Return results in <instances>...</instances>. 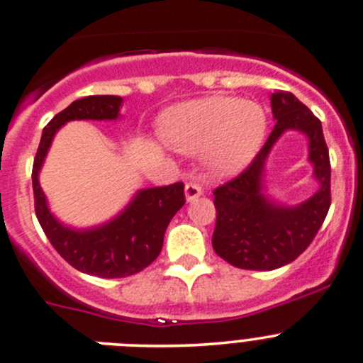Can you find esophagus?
<instances>
[{
    "label": "esophagus",
    "mask_w": 363,
    "mask_h": 363,
    "mask_svg": "<svg viewBox=\"0 0 363 363\" xmlns=\"http://www.w3.org/2000/svg\"><path fill=\"white\" fill-rule=\"evenodd\" d=\"M184 193H186V200L193 201V200H196V198H200L201 194H203V188H201L198 182L191 181V182H188V184H186Z\"/></svg>",
    "instance_id": "34e87169"
}]
</instances>
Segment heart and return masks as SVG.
Returning <instances> with one entry per match:
<instances>
[{"instance_id":"1","label":"heart","mask_w":363,"mask_h":363,"mask_svg":"<svg viewBox=\"0 0 363 363\" xmlns=\"http://www.w3.org/2000/svg\"><path fill=\"white\" fill-rule=\"evenodd\" d=\"M266 128L261 104L217 95L172 109L163 121V137L179 151H205L211 170L228 175L249 165L262 146Z\"/></svg>"}]
</instances>
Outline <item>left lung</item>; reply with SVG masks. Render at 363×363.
Masks as SVG:
<instances>
[{"label":"left lung","mask_w":363,"mask_h":363,"mask_svg":"<svg viewBox=\"0 0 363 363\" xmlns=\"http://www.w3.org/2000/svg\"><path fill=\"white\" fill-rule=\"evenodd\" d=\"M272 111L277 125L262 150L238 177L213 191V250L235 268L255 272L281 268L299 257L330 207V160L320 120L291 91L272 94ZM287 130H299L308 137L313 174L319 181V191L294 208L266 197L262 179L269 151Z\"/></svg>","instance_id":"obj_1"}]
</instances>
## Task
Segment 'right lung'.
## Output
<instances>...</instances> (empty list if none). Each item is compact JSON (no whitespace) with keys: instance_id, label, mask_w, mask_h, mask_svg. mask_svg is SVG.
Here are the masks:
<instances>
[{"instance_id":"add662e5","label":"right lung","mask_w":363,"mask_h":363,"mask_svg":"<svg viewBox=\"0 0 363 363\" xmlns=\"http://www.w3.org/2000/svg\"><path fill=\"white\" fill-rule=\"evenodd\" d=\"M121 102L118 95H89L55 114L43 128L33 165L34 211L53 249L78 272L101 278H125L150 266L162 252L172 217L186 203L184 184L175 182L140 189L116 217L89 230L64 226L50 212L38 175L57 130L72 120H116Z\"/></svg>"}]
</instances>
